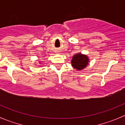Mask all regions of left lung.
Returning <instances> with one entry per match:
<instances>
[{
  "mask_svg": "<svg viewBox=\"0 0 125 125\" xmlns=\"http://www.w3.org/2000/svg\"><path fill=\"white\" fill-rule=\"evenodd\" d=\"M71 62L74 69L80 71L86 67L89 62V58L86 55L79 53L73 57V59Z\"/></svg>",
  "mask_w": 125,
  "mask_h": 125,
  "instance_id": "8db88e82",
  "label": "left lung"
}]
</instances>
